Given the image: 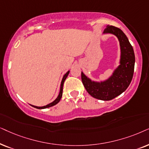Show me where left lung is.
I'll use <instances>...</instances> for the list:
<instances>
[{
    "label": "left lung",
    "mask_w": 149,
    "mask_h": 149,
    "mask_svg": "<svg viewBox=\"0 0 149 149\" xmlns=\"http://www.w3.org/2000/svg\"><path fill=\"white\" fill-rule=\"evenodd\" d=\"M112 34L119 41L120 48V65L110 78L104 81L91 80L84 73H81L82 81L87 92L93 97L109 101L120 95L127 88L132 82L134 71L135 54L127 37L121 30L113 26H108L104 34Z\"/></svg>",
    "instance_id": "8db88e82"
}]
</instances>
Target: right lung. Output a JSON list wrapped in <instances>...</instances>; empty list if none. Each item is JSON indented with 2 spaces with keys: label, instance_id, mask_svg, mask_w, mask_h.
Returning a JSON list of instances; mask_svg holds the SVG:
<instances>
[{
  "label": "right lung",
  "instance_id": "add662e5",
  "mask_svg": "<svg viewBox=\"0 0 149 149\" xmlns=\"http://www.w3.org/2000/svg\"><path fill=\"white\" fill-rule=\"evenodd\" d=\"M69 73V71H67V72L65 73V74L63 76V78L62 79V81H61V88H60V92H59V94L58 95V97H57L56 100H55L54 102H52L50 104L46 105V106H41V107H39V106H33V105H31L32 106L34 107L35 108H37V109H45V108H49V107H52L53 106H54V105H56L58 104V103L60 102L61 97H62V95H63V84H64V82L65 80H66L67 77L68 76Z\"/></svg>",
  "mask_w": 149,
  "mask_h": 149
}]
</instances>
